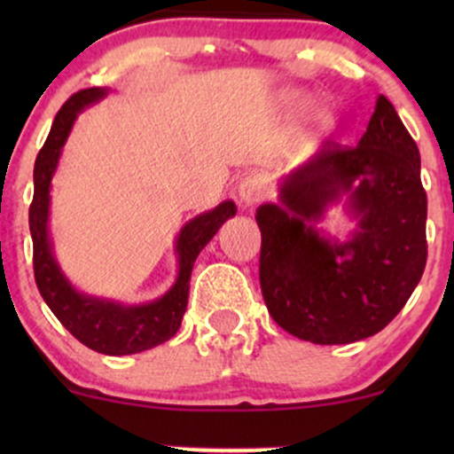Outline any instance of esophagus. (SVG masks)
Instances as JSON below:
<instances>
[{"instance_id": "esophagus-1", "label": "esophagus", "mask_w": 454, "mask_h": 454, "mask_svg": "<svg viewBox=\"0 0 454 454\" xmlns=\"http://www.w3.org/2000/svg\"><path fill=\"white\" fill-rule=\"evenodd\" d=\"M237 194H239V205H241L243 209H247V207L258 205V202L262 200L264 187L260 184L258 176H245L237 187Z\"/></svg>"}]
</instances>
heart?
Returning a JSON list of instances; mask_svg holds the SVG:
<instances>
[{"label": "heart", "instance_id": "obj_1", "mask_svg": "<svg viewBox=\"0 0 454 454\" xmlns=\"http://www.w3.org/2000/svg\"><path fill=\"white\" fill-rule=\"evenodd\" d=\"M317 117H322V113H317Z\"/></svg>", "mask_w": 454, "mask_h": 454}]
</instances>
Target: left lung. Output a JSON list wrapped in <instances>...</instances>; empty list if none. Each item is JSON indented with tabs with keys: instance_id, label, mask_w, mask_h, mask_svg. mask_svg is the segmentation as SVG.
Returning <instances> with one entry per match:
<instances>
[{
	"instance_id": "left-lung-1",
	"label": "left lung",
	"mask_w": 454,
	"mask_h": 454,
	"mask_svg": "<svg viewBox=\"0 0 454 454\" xmlns=\"http://www.w3.org/2000/svg\"><path fill=\"white\" fill-rule=\"evenodd\" d=\"M346 193L359 228L340 244L315 231ZM260 288L273 320L299 340L333 346L376 335L403 309L427 264L420 153L380 96L356 147L325 145L284 176L279 202L256 211Z\"/></svg>"
}]
</instances>
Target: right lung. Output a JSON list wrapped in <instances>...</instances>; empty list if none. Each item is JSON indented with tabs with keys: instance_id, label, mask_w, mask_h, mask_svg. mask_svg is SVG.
<instances>
[{
	"instance_id": "obj_1",
	"label": "right lung",
	"mask_w": 454,
	"mask_h": 454,
	"mask_svg": "<svg viewBox=\"0 0 454 454\" xmlns=\"http://www.w3.org/2000/svg\"><path fill=\"white\" fill-rule=\"evenodd\" d=\"M108 90L91 87L74 93L57 113L53 128L34 166V200L29 207V231L34 241V275L40 294L78 341L108 356H126L168 341L184 320L190 278L198 254L215 237L220 226L237 213L232 200L222 202L213 211L200 213L181 228L175 252L179 275L173 288L145 305H123L78 293L57 264L49 234L51 179L59 164L61 147L74 126L76 114L106 96Z\"/></svg>"
}]
</instances>
